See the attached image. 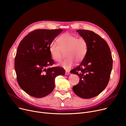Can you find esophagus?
<instances>
[{"mask_svg": "<svg viewBox=\"0 0 126 126\" xmlns=\"http://www.w3.org/2000/svg\"><path fill=\"white\" fill-rule=\"evenodd\" d=\"M65 75H70V72L69 71H65Z\"/></svg>", "mask_w": 126, "mask_h": 126, "instance_id": "34e87169", "label": "esophagus"}]
</instances>
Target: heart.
I'll list each match as a JSON object with an SVG mask.
<instances>
[{"label": "heart", "instance_id": "1", "mask_svg": "<svg viewBox=\"0 0 126 126\" xmlns=\"http://www.w3.org/2000/svg\"><path fill=\"white\" fill-rule=\"evenodd\" d=\"M58 44L51 43L49 50L51 57L57 62H60L64 52L67 58L60 65L66 69H70L75 64L81 62L87 54L88 43L83 37L77 36L66 32L61 35L57 39Z\"/></svg>", "mask_w": 126, "mask_h": 126}]
</instances>
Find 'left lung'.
I'll list each match as a JSON object with an SVG mask.
<instances>
[{"instance_id":"8db88e82","label":"left lung","mask_w":126,"mask_h":126,"mask_svg":"<svg viewBox=\"0 0 126 126\" xmlns=\"http://www.w3.org/2000/svg\"><path fill=\"white\" fill-rule=\"evenodd\" d=\"M77 32L87 40L88 49L81 64L70 71L80 77L79 83L72 89L79 97L90 98L98 95L106 87L113 60L107 43L101 37L88 30Z\"/></svg>"}]
</instances>
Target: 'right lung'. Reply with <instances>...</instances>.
<instances>
[{
  "instance_id": "obj_1",
  "label": "right lung",
  "mask_w": 126,
  "mask_h": 126,
  "mask_svg": "<svg viewBox=\"0 0 126 126\" xmlns=\"http://www.w3.org/2000/svg\"><path fill=\"white\" fill-rule=\"evenodd\" d=\"M62 31L36 30L20 43L15 58L17 80L30 95L40 98L48 95L55 88V78L65 75V70L60 67H49L55 63L49 45Z\"/></svg>"
}]
</instances>
